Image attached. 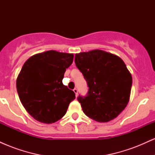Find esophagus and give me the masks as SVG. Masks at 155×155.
Wrapping results in <instances>:
<instances>
[{
	"instance_id": "1",
	"label": "esophagus",
	"mask_w": 155,
	"mask_h": 155,
	"mask_svg": "<svg viewBox=\"0 0 155 155\" xmlns=\"http://www.w3.org/2000/svg\"><path fill=\"white\" fill-rule=\"evenodd\" d=\"M74 93L76 94V96H77V95H78V90L76 88H74Z\"/></svg>"
}]
</instances>
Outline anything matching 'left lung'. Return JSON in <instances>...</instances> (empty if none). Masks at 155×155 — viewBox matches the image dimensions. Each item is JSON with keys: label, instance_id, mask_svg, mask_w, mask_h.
Returning <instances> with one entry per match:
<instances>
[{"label": "left lung", "instance_id": "obj_1", "mask_svg": "<svg viewBox=\"0 0 155 155\" xmlns=\"http://www.w3.org/2000/svg\"><path fill=\"white\" fill-rule=\"evenodd\" d=\"M75 64L89 87L86 95L77 97L84 113L99 122L118 116L128 103L132 87V76L123 60L95 49L76 54Z\"/></svg>", "mask_w": 155, "mask_h": 155}]
</instances>
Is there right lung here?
<instances>
[{
    "mask_svg": "<svg viewBox=\"0 0 155 155\" xmlns=\"http://www.w3.org/2000/svg\"><path fill=\"white\" fill-rule=\"evenodd\" d=\"M74 54L54 50L37 54L24 63L17 79L21 103L35 120L54 123L66 113L75 99L74 92L63 84Z\"/></svg>",
    "mask_w": 155,
    "mask_h": 155,
    "instance_id": "add662e5",
    "label": "right lung"
}]
</instances>
